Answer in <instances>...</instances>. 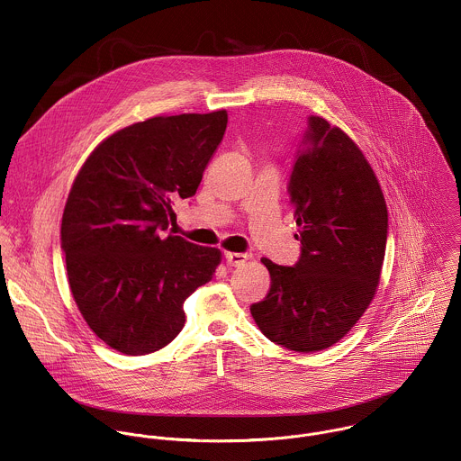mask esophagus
Segmentation results:
<instances>
[{"mask_svg":"<svg viewBox=\"0 0 461 461\" xmlns=\"http://www.w3.org/2000/svg\"><path fill=\"white\" fill-rule=\"evenodd\" d=\"M249 259L247 254H240V252H225V261L229 266H241Z\"/></svg>","mask_w":461,"mask_h":461,"instance_id":"1","label":"esophagus"}]
</instances>
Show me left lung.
Wrapping results in <instances>:
<instances>
[{
	"label": "left lung",
	"instance_id": "left-lung-1",
	"mask_svg": "<svg viewBox=\"0 0 461 461\" xmlns=\"http://www.w3.org/2000/svg\"><path fill=\"white\" fill-rule=\"evenodd\" d=\"M287 194L302 254L294 266L261 259L271 285L250 312L271 342L298 353L321 351L339 342L375 298L387 247V203L357 143L314 115Z\"/></svg>",
	"mask_w": 461,
	"mask_h": 461
}]
</instances>
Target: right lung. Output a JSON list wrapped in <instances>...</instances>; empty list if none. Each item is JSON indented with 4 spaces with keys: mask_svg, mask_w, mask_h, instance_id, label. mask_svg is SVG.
Masks as SVG:
<instances>
[{
    "mask_svg": "<svg viewBox=\"0 0 461 461\" xmlns=\"http://www.w3.org/2000/svg\"><path fill=\"white\" fill-rule=\"evenodd\" d=\"M227 112L152 117L101 141L77 172L62 218L74 302L92 331L124 355L165 348L185 327V300L221 252L161 238L172 205L195 195Z\"/></svg>",
    "mask_w": 461,
    "mask_h": 461,
    "instance_id": "right-lung-1",
    "label": "right lung"
}]
</instances>
